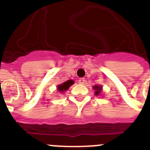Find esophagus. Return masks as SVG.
Returning a JSON list of instances; mask_svg holds the SVG:
<instances>
[{
    "label": "esophagus",
    "instance_id": "1",
    "mask_svg": "<svg viewBox=\"0 0 150 150\" xmlns=\"http://www.w3.org/2000/svg\"><path fill=\"white\" fill-rule=\"evenodd\" d=\"M85 82H86L85 78H80L79 81H78V83H79L80 84H84Z\"/></svg>",
    "mask_w": 150,
    "mask_h": 150
}]
</instances>
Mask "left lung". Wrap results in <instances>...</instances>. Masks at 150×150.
I'll list each match as a JSON object with an SVG mask.
<instances>
[{
  "label": "left lung",
  "instance_id": "8db88e82",
  "mask_svg": "<svg viewBox=\"0 0 150 150\" xmlns=\"http://www.w3.org/2000/svg\"><path fill=\"white\" fill-rule=\"evenodd\" d=\"M93 89L95 90V95L96 96H99L102 92V86H98V85H96L93 86Z\"/></svg>",
  "mask_w": 150,
  "mask_h": 150
}]
</instances>
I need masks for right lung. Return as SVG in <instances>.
Listing matches in <instances>:
<instances>
[{
	"mask_svg": "<svg viewBox=\"0 0 150 150\" xmlns=\"http://www.w3.org/2000/svg\"><path fill=\"white\" fill-rule=\"evenodd\" d=\"M73 83H74V81H72V80H69V81H67L58 85L57 89H58V92L62 93V92H64L65 91H67L69 88L70 87V86H72V85L73 84Z\"/></svg>",
	"mask_w": 150,
	"mask_h": 150,
	"instance_id": "add662e5",
	"label": "right lung"
}]
</instances>
